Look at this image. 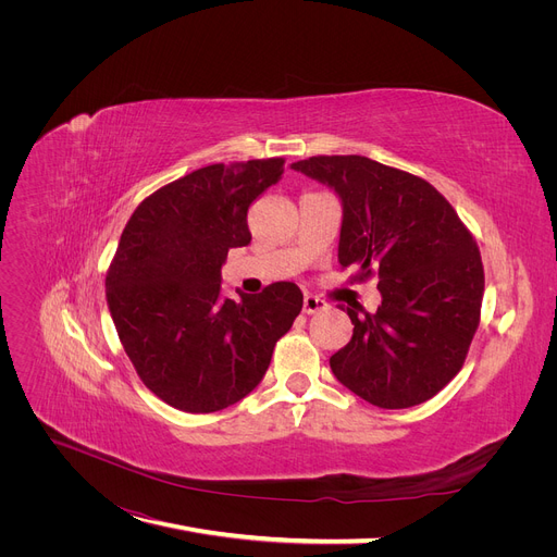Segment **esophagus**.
<instances>
[{
    "label": "esophagus",
    "mask_w": 557,
    "mask_h": 557,
    "mask_svg": "<svg viewBox=\"0 0 557 557\" xmlns=\"http://www.w3.org/2000/svg\"><path fill=\"white\" fill-rule=\"evenodd\" d=\"M305 313H318V311H325L327 302L318 296H305V305H302Z\"/></svg>",
    "instance_id": "1"
}]
</instances>
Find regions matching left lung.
Segmentation results:
<instances>
[{
    "label": "left lung",
    "instance_id": "1",
    "mask_svg": "<svg viewBox=\"0 0 557 557\" xmlns=\"http://www.w3.org/2000/svg\"><path fill=\"white\" fill-rule=\"evenodd\" d=\"M343 202L341 267L379 277L374 313L347 307L355 332L330 359L338 382L379 408H408L460 372L479 330L483 261L449 200L420 175L363 156L290 164Z\"/></svg>",
    "mask_w": 557,
    "mask_h": 557
}]
</instances>
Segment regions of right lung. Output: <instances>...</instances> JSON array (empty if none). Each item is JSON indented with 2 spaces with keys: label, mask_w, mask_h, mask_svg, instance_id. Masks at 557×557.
I'll list each match as a JSON object with an SVG mask.
<instances>
[{
  "label": "right lung",
  "mask_w": 557,
  "mask_h": 557,
  "mask_svg": "<svg viewBox=\"0 0 557 557\" xmlns=\"http://www.w3.org/2000/svg\"><path fill=\"white\" fill-rule=\"evenodd\" d=\"M284 158L210 164L144 198L106 275L112 323L144 386L185 413H214L267 374L302 309L294 282L221 296L230 248L250 244L248 208Z\"/></svg>",
  "instance_id": "1"
}]
</instances>
